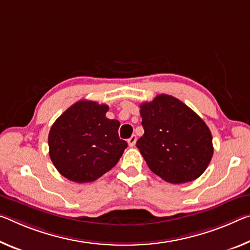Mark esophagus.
Listing matches in <instances>:
<instances>
[{"instance_id": "esophagus-1", "label": "esophagus", "mask_w": 250, "mask_h": 250, "mask_svg": "<svg viewBox=\"0 0 250 250\" xmlns=\"http://www.w3.org/2000/svg\"><path fill=\"white\" fill-rule=\"evenodd\" d=\"M136 142H137V137L136 136H131V138H129V139H128L129 146H134Z\"/></svg>"}]
</instances>
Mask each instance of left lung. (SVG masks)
<instances>
[{
  "label": "left lung",
  "mask_w": 250,
  "mask_h": 250,
  "mask_svg": "<svg viewBox=\"0 0 250 250\" xmlns=\"http://www.w3.org/2000/svg\"><path fill=\"white\" fill-rule=\"evenodd\" d=\"M145 133L137 146L150 170L170 184L197 179L213 154L208 125L177 98L159 94L140 105Z\"/></svg>",
  "instance_id": "8db88e82"
}]
</instances>
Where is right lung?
<instances>
[{"label":"right lung","mask_w":250,"mask_h":250,"mask_svg":"<svg viewBox=\"0 0 250 250\" xmlns=\"http://www.w3.org/2000/svg\"><path fill=\"white\" fill-rule=\"evenodd\" d=\"M109 106L80 100L59 117L49 132V153L63 177L78 184L97 180L112 169L128 144L119 138L120 122Z\"/></svg>","instance_id":"1"}]
</instances>
